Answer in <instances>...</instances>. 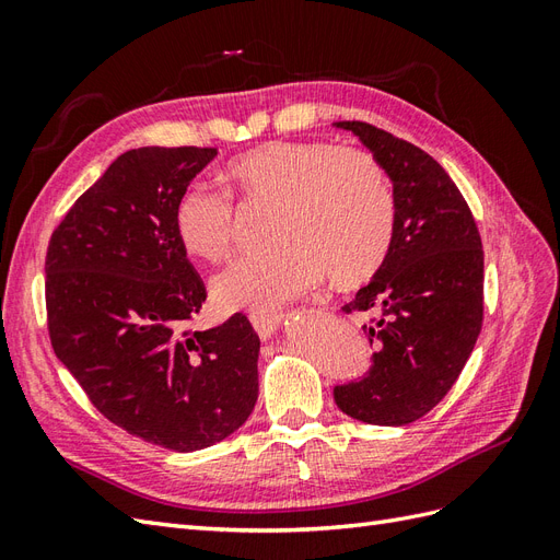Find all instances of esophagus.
Segmentation results:
<instances>
[{"label":"esophagus","mask_w":560,"mask_h":560,"mask_svg":"<svg viewBox=\"0 0 560 560\" xmlns=\"http://www.w3.org/2000/svg\"><path fill=\"white\" fill-rule=\"evenodd\" d=\"M249 322L254 331H257L261 338H270L273 331L280 327V315L278 313H252Z\"/></svg>","instance_id":"obj_1"}]
</instances>
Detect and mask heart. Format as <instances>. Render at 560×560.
Wrapping results in <instances>:
<instances>
[{
    "label": "heart",
    "instance_id": "b5f03b06",
    "mask_svg": "<svg viewBox=\"0 0 560 560\" xmlns=\"http://www.w3.org/2000/svg\"><path fill=\"white\" fill-rule=\"evenodd\" d=\"M229 191L245 202H273L270 241L212 282L224 311H276L329 276L336 284L369 280L395 238V196L381 163L360 149L327 142H266L229 161ZM173 224L189 257L219 264L235 238L229 196L191 184Z\"/></svg>",
    "mask_w": 560,
    "mask_h": 560
}]
</instances>
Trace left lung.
<instances>
[{"instance_id": "left-lung-1", "label": "left lung", "mask_w": 560, "mask_h": 560, "mask_svg": "<svg viewBox=\"0 0 560 560\" xmlns=\"http://www.w3.org/2000/svg\"><path fill=\"white\" fill-rule=\"evenodd\" d=\"M374 154L395 196V238L374 278L346 303L371 313L364 378L334 387L336 406L369 425H409L460 376L483 322V249L448 173L416 144L362 121H338Z\"/></svg>"}]
</instances>
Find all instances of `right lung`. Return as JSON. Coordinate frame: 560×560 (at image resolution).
Segmentation results:
<instances>
[{"mask_svg": "<svg viewBox=\"0 0 560 560\" xmlns=\"http://www.w3.org/2000/svg\"><path fill=\"white\" fill-rule=\"evenodd\" d=\"M212 147H140L79 196L46 252L48 336L95 409L149 444L222 442L259 395V336L243 313L194 331L208 292L177 241L179 194Z\"/></svg>", "mask_w": 560, "mask_h": 560, "instance_id": "add662e5", "label": "right lung"}]
</instances>
